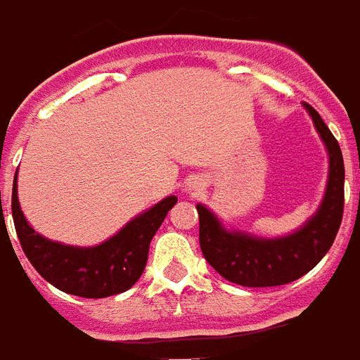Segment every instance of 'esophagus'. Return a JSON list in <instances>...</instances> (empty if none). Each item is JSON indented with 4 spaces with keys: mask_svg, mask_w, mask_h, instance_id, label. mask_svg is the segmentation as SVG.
Wrapping results in <instances>:
<instances>
[{
    "mask_svg": "<svg viewBox=\"0 0 360 360\" xmlns=\"http://www.w3.org/2000/svg\"><path fill=\"white\" fill-rule=\"evenodd\" d=\"M205 186H207V181L203 179L202 175H194L192 179H188V183H186V194L188 196H198L200 192L205 191Z\"/></svg>",
    "mask_w": 360,
    "mask_h": 360,
    "instance_id": "34e87169",
    "label": "esophagus"
}]
</instances>
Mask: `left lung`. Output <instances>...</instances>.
<instances>
[{"label": "left lung", "mask_w": 360, "mask_h": 360, "mask_svg": "<svg viewBox=\"0 0 360 360\" xmlns=\"http://www.w3.org/2000/svg\"><path fill=\"white\" fill-rule=\"evenodd\" d=\"M329 155V175L323 200L310 219L282 237H257L226 230L217 214L198 203L200 246L209 265L226 280L246 288L290 284L312 271L329 252L344 214V158L338 141L321 115L302 104Z\"/></svg>", "instance_id": "8db88e82"}]
</instances>
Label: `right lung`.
<instances>
[{"mask_svg": "<svg viewBox=\"0 0 360 360\" xmlns=\"http://www.w3.org/2000/svg\"><path fill=\"white\" fill-rule=\"evenodd\" d=\"M16 181L18 174H14L11 209L24 254L46 282L65 293L86 299L117 295L138 282L146 269L149 243L169 209L177 203L175 196L164 198L101 245L72 246L46 239L31 228L20 209Z\"/></svg>", "mask_w": 360, "mask_h": 360, "instance_id": "obj_1", "label": "right lung"}]
</instances>
